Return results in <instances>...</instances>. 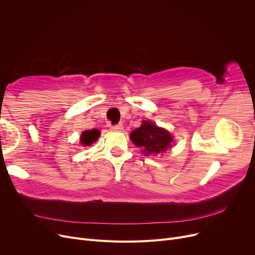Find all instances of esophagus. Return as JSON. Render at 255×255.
Wrapping results in <instances>:
<instances>
[{
    "mask_svg": "<svg viewBox=\"0 0 255 255\" xmlns=\"http://www.w3.org/2000/svg\"><path fill=\"white\" fill-rule=\"evenodd\" d=\"M111 129L114 131H121L123 129V125L122 124H117V125H113L111 126Z\"/></svg>",
    "mask_w": 255,
    "mask_h": 255,
    "instance_id": "1",
    "label": "esophagus"
}]
</instances>
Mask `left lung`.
Instances as JSON below:
<instances>
[{"label": "left lung", "mask_w": 255, "mask_h": 255, "mask_svg": "<svg viewBox=\"0 0 255 255\" xmlns=\"http://www.w3.org/2000/svg\"><path fill=\"white\" fill-rule=\"evenodd\" d=\"M131 140L137 146L142 148L145 156L160 154L171 146L172 136L163 128H159L150 121H143L141 126L130 134Z\"/></svg>", "instance_id": "obj_1"}]
</instances>
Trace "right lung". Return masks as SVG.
<instances>
[{
    "label": "right lung",
    "mask_w": 255,
    "mask_h": 255,
    "mask_svg": "<svg viewBox=\"0 0 255 255\" xmlns=\"http://www.w3.org/2000/svg\"><path fill=\"white\" fill-rule=\"evenodd\" d=\"M100 135V132L97 129H93L89 131H84L80 141L83 145H91L94 141H96Z\"/></svg>",
    "instance_id": "right-lung-1"
}]
</instances>
